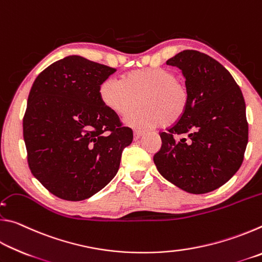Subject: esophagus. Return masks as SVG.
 Instances as JSON below:
<instances>
[{"instance_id":"esophagus-1","label":"esophagus","mask_w":262,"mask_h":262,"mask_svg":"<svg viewBox=\"0 0 262 262\" xmlns=\"http://www.w3.org/2000/svg\"><path fill=\"white\" fill-rule=\"evenodd\" d=\"M144 134L143 130H139V129H135L134 130V140H139L140 137Z\"/></svg>"}]
</instances>
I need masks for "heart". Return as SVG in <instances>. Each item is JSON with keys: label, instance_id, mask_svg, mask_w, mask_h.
Instances as JSON below:
<instances>
[{"label": "heart", "instance_id": "1", "mask_svg": "<svg viewBox=\"0 0 262 262\" xmlns=\"http://www.w3.org/2000/svg\"><path fill=\"white\" fill-rule=\"evenodd\" d=\"M99 98L111 112L126 118L136 127L173 126L181 120L188 107V90L177 76L162 68L136 69L122 75L120 81L107 78L100 84Z\"/></svg>", "mask_w": 262, "mask_h": 262}]
</instances>
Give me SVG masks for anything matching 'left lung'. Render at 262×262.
<instances>
[{"label":"left lung","instance_id":"1","mask_svg":"<svg viewBox=\"0 0 262 262\" xmlns=\"http://www.w3.org/2000/svg\"><path fill=\"white\" fill-rule=\"evenodd\" d=\"M186 78L189 101L181 120L159 133L154 162L177 187L205 194L241 167L248 141L245 100L227 69L205 53L186 50L166 61Z\"/></svg>","mask_w":262,"mask_h":262}]
</instances>
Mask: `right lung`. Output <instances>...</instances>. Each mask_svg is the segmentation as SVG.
<instances>
[{"label": "right lung", "instance_id": "1", "mask_svg": "<svg viewBox=\"0 0 262 262\" xmlns=\"http://www.w3.org/2000/svg\"><path fill=\"white\" fill-rule=\"evenodd\" d=\"M117 69L70 55L38 75L23 119L32 174L55 196L81 201L112 180L133 130L99 98Z\"/></svg>", "mask_w": 262, "mask_h": 262}]
</instances>
